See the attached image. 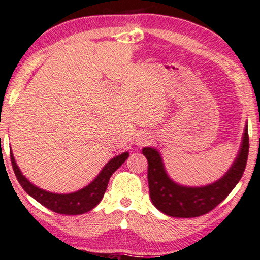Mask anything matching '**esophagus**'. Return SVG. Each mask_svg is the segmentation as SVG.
Masks as SVG:
<instances>
[{
    "label": "esophagus",
    "mask_w": 260,
    "mask_h": 260,
    "mask_svg": "<svg viewBox=\"0 0 260 260\" xmlns=\"http://www.w3.org/2000/svg\"><path fill=\"white\" fill-rule=\"evenodd\" d=\"M152 141L151 135L149 133H141L139 134L138 138H136L135 142L138 144L139 147H142V146H146V144H149Z\"/></svg>",
    "instance_id": "esophagus-1"
}]
</instances>
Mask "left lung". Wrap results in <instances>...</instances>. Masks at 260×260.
Masks as SVG:
<instances>
[{"mask_svg":"<svg viewBox=\"0 0 260 260\" xmlns=\"http://www.w3.org/2000/svg\"><path fill=\"white\" fill-rule=\"evenodd\" d=\"M142 153L148 159V182L152 204L170 217H200L221 203L243 175L249 153L248 126H245L239 155L231 169L218 181L204 187L175 183L167 175L160 153L156 149L143 148Z\"/></svg>","mask_w":260,"mask_h":260,"instance_id":"8db88e82","label":"left lung"}]
</instances>
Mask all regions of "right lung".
I'll return each mask as SVG.
<instances>
[{
    "label": "right lung",
    "mask_w": 260,
    "mask_h": 260,
    "mask_svg": "<svg viewBox=\"0 0 260 260\" xmlns=\"http://www.w3.org/2000/svg\"><path fill=\"white\" fill-rule=\"evenodd\" d=\"M128 156V152H122L121 155L112 158L103 167V170L101 171V173L96 177L94 181L80 190L71 193H54L43 190V189L35 187L34 184L30 183L21 174L19 167L16 164L12 151H10L12 169H14L16 178L24 190L29 196H32L34 200H37L39 203L46 206L47 209L54 211L56 213L68 215L82 214L93 210L103 199L112 173L116 172L117 169H119V166L122 165V162H125Z\"/></svg>",
    "instance_id": "right-lung-1"
}]
</instances>
